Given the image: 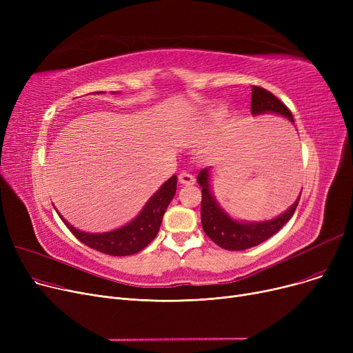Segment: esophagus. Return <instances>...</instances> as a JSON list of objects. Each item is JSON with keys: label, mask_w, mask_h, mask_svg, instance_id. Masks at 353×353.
<instances>
[{"label": "esophagus", "mask_w": 353, "mask_h": 353, "mask_svg": "<svg viewBox=\"0 0 353 353\" xmlns=\"http://www.w3.org/2000/svg\"><path fill=\"white\" fill-rule=\"evenodd\" d=\"M179 181L181 184H184V186H190V184H194L196 183V179L193 174H190L189 172H181L180 176H179Z\"/></svg>", "instance_id": "esophagus-1"}]
</instances>
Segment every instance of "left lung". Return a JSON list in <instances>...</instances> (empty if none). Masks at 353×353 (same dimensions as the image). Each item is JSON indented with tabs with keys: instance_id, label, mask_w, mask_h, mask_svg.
I'll return each instance as SVG.
<instances>
[{
	"instance_id": "8db88e82",
	"label": "left lung",
	"mask_w": 353,
	"mask_h": 353,
	"mask_svg": "<svg viewBox=\"0 0 353 353\" xmlns=\"http://www.w3.org/2000/svg\"><path fill=\"white\" fill-rule=\"evenodd\" d=\"M250 111L253 116L263 113L281 114L292 123H294L290 110L279 99L273 96L270 91L259 85H252ZM209 174L210 169L206 167V169H203L197 176V183L201 188V226L205 233L217 246L226 250H246L263 243L265 240L276 234L288 223L301 200L299 194V197L296 199V201L283 214L277 216L272 220L237 221L221 209L219 203L216 201L210 190Z\"/></svg>"
}]
</instances>
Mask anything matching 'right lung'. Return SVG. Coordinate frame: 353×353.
I'll return each instance as SVG.
<instances>
[{
  "label": "right lung",
  "instance_id": "1",
  "mask_svg": "<svg viewBox=\"0 0 353 353\" xmlns=\"http://www.w3.org/2000/svg\"><path fill=\"white\" fill-rule=\"evenodd\" d=\"M103 92V91H100ZM177 190V177L172 176L145 203L140 214L128 225L107 233H85L63 219L70 232L85 246L111 256H128L143 250L159 233L167 206Z\"/></svg>",
  "mask_w": 353,
  "mask_h": 353
}]
</instances>
